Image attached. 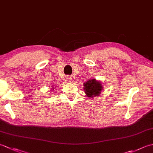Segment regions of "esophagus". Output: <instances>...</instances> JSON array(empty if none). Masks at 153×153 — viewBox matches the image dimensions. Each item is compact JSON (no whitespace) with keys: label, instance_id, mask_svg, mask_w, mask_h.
Instances as JSON below:
<instances>
[{"label":"esophagus","instance_id":"obj_1","mask_svg":"<svg viewBox=\"0 0 153 153\" xmlns=\"http://www.w3.org/2000/svg\"><path fill=\"white\" fill-rule=\"evenodd\" d=\"M67 79H68V82H71V79H72V77H71V76H68V77H67Z\"/></svg>","mask_w":153,"mask_h":153}]
</instances>
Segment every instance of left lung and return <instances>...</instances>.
I'll return each mask as SVG.
<instances>
[{
	"label": "left lung",
	"instance_id": "left-lung-1",
	"mask_svg": "<svg viewBox=\"0 0 153 153\" xmlns=\"http://www.w3.org/2000/svg\"><path fill=\"white\" fill-rule=\"evenodd\" d=\"M84 91L88 97H95L99 96L102 90V85L101 82L93 79L87 81L83 84Z\"/></svg>",
	"mask_w": 153,
	"mask_h": 153
}]
</instances>
